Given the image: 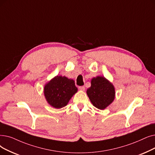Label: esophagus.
<instances>
[{
	"label": "esophagus",
	"instance_id": "34e87169",
	"mask_svg": "<svg viewBox=\"0 0 155 155\" xmlns=\"http://www.w3.org/2000/svg\"><path fill=\"white\" fill-rule=\"evenodd\" d=\"M78 89H80V90H81V91H85V87L84 86H79L78 87Z\"/></svg>",
	"mask_w": 155,
	"mask_h": 155
}]
</instances>
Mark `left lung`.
I'll use <instances>...</instances> for the list:
<instances>
[{
	"instance_id": "8db88e82",
	"label": "left lung",
	"mask_w": 155,
	"mask_h": 155,
	"mask_svg": "<svg viewBox=\"0 0 155 155\" xmlns=\"http://www.w3.org/2000/svg\"><path fill=\"white\" fill-rule=\"evenodd\" d=\"M91 103L96 107L104 110L115 99V88L103 77H97L91 80V86L87 90Z\"/></svg>"
}]
</instances>
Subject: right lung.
<instances>
[{
	"instance_id": "obj_1",
	"label": "right lung",
	"mask_w": 155,
	"mask_h": 155,
	"mask_svg": "<svg viewBox=\"0 0 155 155\" xmlns=\"http://www.w3.org/2000/svg\"><path fill=\"white\" fill-rule=\"evenodd\" d=\"M73 80L56 76L44 87V95L48 103L55 108H61L77 92Z\"/></svg>"
}]
</instances>
